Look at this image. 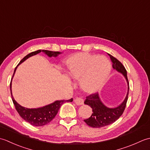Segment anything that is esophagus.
Instances as JSON below:
<instances>
[{
  "label": "esophagus",
  "mask_w": 150,
  "mask_h": 150,
  "mask_svg": "<svg viewBox=\"0 0 150 150\" xmlns=\"http://www.w3.org/2000/svg\"><path fill=\"white\" fill-rule=\"evenodd\" d=\"M74 102L76 104L78 105V106H80V105L84 104V99H82V98L80 97H77L75 98Z\"/></svg>",
  "instance_id": "1"
}]
</instances>
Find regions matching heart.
Listing matches in <instances>:
<instances>
[{"label": "heart", "instance_id": "obj_1", "mask_svg": "<svg viewBox=\"0 0 150 150\" xmlns=\"http://www.w3.org/2000/svg\"><path fill=\"white\" fill-rule=\"evenodd\" d=\"M69 75L79 80L81 90L94 93L103 88L110 77L111 64L106 57L79 53L66 60Z\"/></svg>", "mask_w": 150, "mask_h": 150}]
</instances>
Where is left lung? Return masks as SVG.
I'll use <instances>...</instances> for the list:
<instances>
[{
	"label": "left lung",
	"mask_w": 150,
	"mask_h": 150,
	"mask_svg": "<svg viewBox=\"0 0 150 150\" xmlns=\"http://www.w3.org/2000/svg\"><path fill=\"white\" fill-rule=\"evenodd\" d=\"M108 55L113 63V68L116 69L117 71L123 74L124 77L126 78L128 86V93H127L126 97L123 103L120 106L114 108H107L106 106H104L98 97V93H95L87 96L84 100V104L88 105L92 108L93 113L88 119L84 120V121L89 126L92 127V128H102V127L108 126L115 122L122 115L124 110H125L128 98L129 87L126 69L122 64L115 57L111 55L110 54H108Z\"/></svg>",
	"instance_id": "obj_1"
}]
</instances>
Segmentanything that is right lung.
<instances>
[{"label":"right lung","mask_w":150,"mask_h":150,"mask_svg":"<svg viewBox=\"0 0 150 150\" xmlns=\"http://www.w3.org/2000/svg\"><path fill=\"white\" fill-rule=\"evenodd\" d=\"M41 52H44L47 56H49L50 57H57V55H59V54L61 53V52H52V51H48V50H39L35 51V52H31L28 54V55H27L26 56H25L24 58L21 60L18 66L22 62H23L24 60H26L27 59L29 58V57L35 55H37V54L40 53ZM17 66L16 67L14 70V73L13 74L12 78L13 77L15 72L16 71V69L17 68ZM12 78H11V80H12ZM10 91H11V95L13 103L15 109L18 113L19 115H20L24 120H26V122H29L30 124H31V125H33L34 126H42L46 125L47 124H48L54 119V118H55L56 115L57 114V113H58L60 106H61L64 103H66V102H68H68L73 101L72 98L67 100H57L55 102H54V103L52 104L47 105V106H45L42 108L30 109V108L22 107L18 103H17L14 99V98L13 97L12 93H11V81L10 82Z\"/></svg>","instance_id":"obj_1"}]
</instances>
